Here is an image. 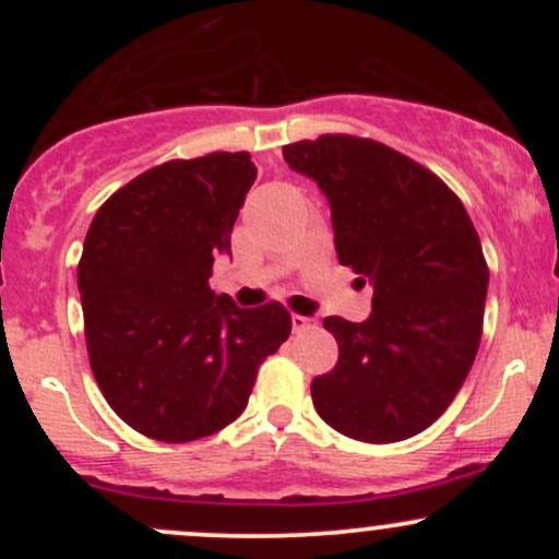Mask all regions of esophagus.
<instances>
[{
	"mask_svg": "<svg viewBox=\"0 0 559 559\" xmlns=\"http://www.w3.org/2000/svg\"><path fill=\"white\" fill-rule=\"evenodd\" d=\"M316 325H318L316 318H310V316H292V329H294V333L310 331V329H316Z\"/></svg>",
	"mask_w": 559,
	"mask_h": 559,
	"instance_id": "esophagus-1",
	"label": "esophagus"
}]
</instances>
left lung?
I'll return each mask as SVG.
<instances>
[{"label": "left lung", "mask_w": 559, "mask_h": 559, "mask_svg": "<svg viewBox=\"0 0 559 559\" xmlns=\"http://www.w3.org/2000/svg\"><path fill=\"white\" fill-rule=\"evenodd\" d=\"M284 157L329 199L338 262L373 286L368 320H323L338 362L312 381L318 415L368 444L426 431L471 373L484 325L489 271L463 202L370 139L297 141Z\"/></svg>", "instance_id": "left-lung-1"}]
</instances>
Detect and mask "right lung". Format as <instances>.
Returning <instances> with one entry per match:
<instances>
[{
  "instance_id": "1",
  "label": "right lung",
  "mask_w": 559,
  "mask_h": 559,
  "mask_svg": "<svg viewBox=\"0 0 559 559\" xmlns=\"http://www.w3.org/2000/svg\"><path fill=\"white\" fill-rule=\"evenodd\" d=\"M258 168L247 152L173 159L115 191L79 265L88 362L128 426L181 444L234 423L258 365L292 333L278 305L243 310L210 288Z\"/></svg>"
}]
</instances>
